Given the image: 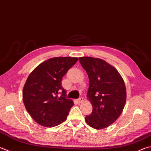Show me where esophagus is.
<instances>
[{
  "instance_id": "obj_1",
  "label": "esophagus",
  "mask_w": 151,
  "mask_h": 151,
  "mask_svg": "<svg viewBox=\"0 0 151 151\" xmlns=\"http://www.w3.org/2000/svg\"><path fill=\"white\" fill-rule=\"evenodd\" d=\"M83 98H78V99L77 100L78 103H81L82 102H83Z\"/></svg>"
}]
</instances>
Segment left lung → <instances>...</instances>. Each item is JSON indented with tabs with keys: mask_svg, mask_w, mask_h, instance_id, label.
<instances>
[{
	"mask_svg": "<svg viewBox=\"0 0 151 151\" xmlns=\"http://www.w3.org/2000/svg\"><path fill=\"white\" fill-rule=\"evenodd\" d=\"M79 61L88 76L86 96L93 108L85 121L96 129L108 127L118 119L125 107L124 81L116 68L103 59L83 57Z\"/></svg>",
	"mask_w": 151,
	"mask_h": 151,
	"instance_id": "left-lung-1",
	"label": "left lung"
}]
</instances>
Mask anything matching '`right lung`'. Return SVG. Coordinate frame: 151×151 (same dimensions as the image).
Wrapping results in <instances>:
<instances>
[{"label": "right lung", "mask_w": 151, "mask_h": 151, "mask_svg": "<svg viewBox=\"0 0 151 151\" xmlns=\"http://www.w3.org/2000/svg\"><path fill=\"white\" fill-rule=\"evenodd\" d=\"M78 60L77 57H53L40 63L29 74L23 88V102L38 124L53 127L66 120L74 103L65 97L61 80Z\"/></svg>", "instance_id": "obj_1"}]
</instances>
